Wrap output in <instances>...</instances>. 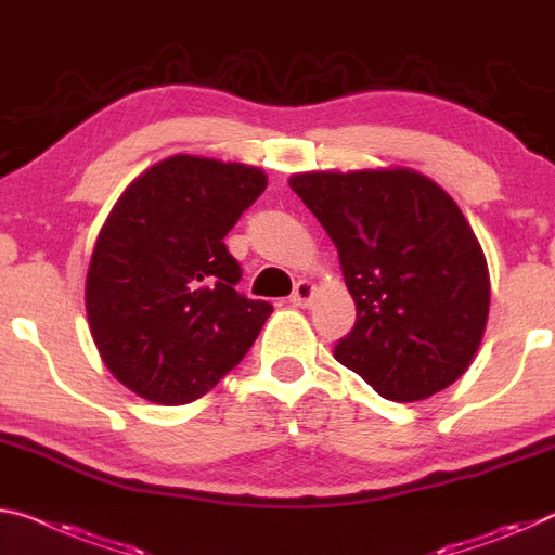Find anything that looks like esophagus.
I'll return each instance as SVG.
<instances>
[{
	"label": "esophagus",
	"mask_w": 555,
	"mask_h": 555,
	"mask_svg": "<svg viewBox=\"0 0 555 555\" xmlns=\"http://www.w3.org/2000/svg\"><path fill=\"white\" fill-rule=\"evenodd\" d=\"M315 298V284H311V281H298L294 294L288 301H292V306H296V309H306V306H311Z\"/></svg>",
	"instance_id": "obj_1"
}]
</instances>
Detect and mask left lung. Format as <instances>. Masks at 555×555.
Returning <instances> with one entry per match:
<instances>
[{
    "instance_id": "1",
    "label": "left lung",
    "mask_w": 555,
    "mask_h": 555,
    "mask_svg": "<svg viewBox=\"0 0 555 555\" xmlns=\"http://www.w3.org/2000/svg\"><path fill=\"white\" fill-rule=\"evenodd\" d=\"M336 244L356 301L336 360L383 398L417 402L450 388L489 319V269L456 202L410 167L292 175Z\"/></svg>"
}]
</instances>
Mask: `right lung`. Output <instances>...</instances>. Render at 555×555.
Returning <instances> with one entry per match:
<instances>
[{
  "label": "right lung",
  "instance_id": "right-lung-1",
  "mask_svg": "<svg viewBox=\"0 0 555 555\" xmlns=\"http://www.w3.org/2000/svg\"><path fill=\"white\" fill-rule=\"evenodd\" d=\"M267 190V172L172 155L113 205L86 276L95 348L118 383L155 404L202 398L257 340L271 304L236 294L224 236Z\"/></svg>",
  "mask_w": 555,
  "mask_h": 555
}]
</instances>
